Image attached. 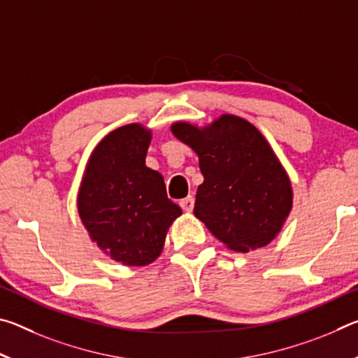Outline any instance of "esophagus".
<instances>
[{
    "label": "esophagus",
    "instance_id": "1",
    "mask_svg": "<svg viewBox=\"0 0 358 358\" xmlns=\"http://www.w3.org/2000/svg\"><path fill=\"white\" fill-rule=\"evenodd\" d=\"M180 207L183 208L185 211H192V208H194V197L192 196H187L185 199H181Z\"/></svg>",
    "mask_w": 358,
    "mask_h": 358
}]
</instances>
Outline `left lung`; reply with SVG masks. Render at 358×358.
I'll use <instances>...</instances> for the list:
<instances>
[{
    "instance_id": "1",
    "label": "left lung",
    "mask_w": 358,
    "mask_h": 358,
    "mask_svg": "<svg viewBox=\"0 0 358 358\" xmlns=\"http://www.w3.org/2000/svg\"><path fill=\"white\" fill-rule=\"evenodd\" d=\"M172 132L199 156L203 183L196 217L234 251L268 245L292 208V187L265 137L235 115H222L203 129L175 123Z\"/></svg>"
}]
</instances>
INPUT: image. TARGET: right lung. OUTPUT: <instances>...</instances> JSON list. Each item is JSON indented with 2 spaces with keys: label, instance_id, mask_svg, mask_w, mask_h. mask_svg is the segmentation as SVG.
Returning a JSON list of instances; mask_svg holds the SVG:
<instances>
[{
  "label": "right lung",
  "instance_id": "1",
  "mask_svg": "<svg viewBox=\"0 0 358 358\" xmlns=\"http://www.w3.org/2000/svg\"><path fill=\"white\" fill-rule=\"evenodd\" d=\"M150 141L151 132L137 123L112 131L94 148L78 192V215L90 237L124 265L153 262L181 215L162 175L145 166Z\"/></svg>",
  "mask_w": 358,
  "mask_h": 358
}]
</instances>
